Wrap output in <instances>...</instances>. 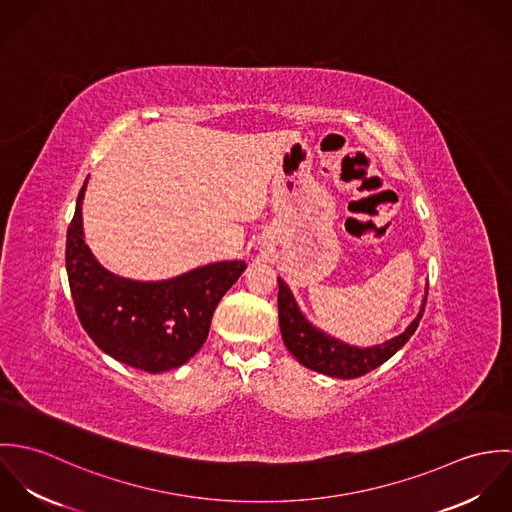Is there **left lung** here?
Returning a JSON list of instances; mask_svg holds the SVG:
<instances>
[{"label": "left lung", "mask_w": 512, "mask_h": 512, "mask_svg": "<svg viewBox=\"0 0 512 512\" xmlns=\"http://www.w3.org/2000/svg\"><path fill=\"white\" fill-rule=\"evenodd\" d=\"M278 284H280L278 313H280V331H282L284 345L301 365L335 378H357L374 370L376 366L386 363L398 349H402L408 343V339L418 329L426 309V299H428V293H426L424 305L418 317L408 325V329L402 335L376 347L357 349L311 327L301 315V311L297 309L292 292L288 290L284 280L278 278Z\"/></svg>", "instance_id": "left-lung-1"}]
</instances>
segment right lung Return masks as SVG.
Wrapping results in <instances>:
<instances>
[{"label": "right lung", "instance_id": "right-lung-1", "mask_svg": "<svg viewBox=\"0 0 512 512\" xmlns=\"http://www.w3.org/2000/svg\"><path fill=\"white\" fill-rule=\"evenodd\" d=\"M82 185L67 232L74 309L88 337L112 359L146 372L185 365L207 341L222 295L242 260L197 268L167 282H132L104 270L82 238Z\"/></svg>", "mask_w": 512, "mask_h": 512}]
</instances>
